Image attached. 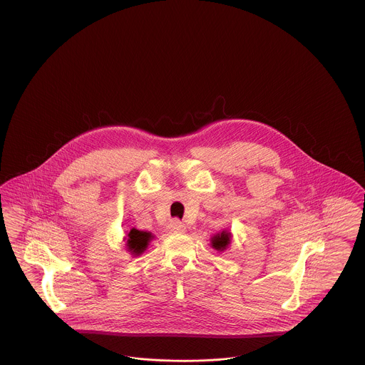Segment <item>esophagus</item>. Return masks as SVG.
Returning a JSON list of instances; mask_svg holds the SVG:
<instances>
[{
  "mask_svg": "<svg viewBox=\"0 0 365 365\" xmlns=\"http://www.w3.org/2000/svg\"><path fill=\"white\" fill-rule=\"evenodd\" d=\"M170 230H171L173 232H185V231H186V226H185L182 222H179L178 219H174V220H171V223H170Z\"/></svg>",
  "mask_w": 365,
  "mask_h": 365,
  "instance_id": "esophagus-1",
  "label": "esophagus"
}]
</instances>
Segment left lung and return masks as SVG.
Here are the masks:
<instances>
[{"label":"left lung","mask_w":365,"mask_h":365,"mask_svg":"<svg viewBox=\"0 0 365 365\" xmlns=\"http://www.w3.org/2000/svg\"><path fill=\"white\" fill-rule=\"evenodd\" d=\"M231 241V232L230 231H223L220 234H216L213 238H212V247L216 249L217 252H223L226 250Z\"/></svg>","instance_id":"8db88e82"}]
</instances>
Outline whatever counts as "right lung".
I'll return each instance as SVG.
<instances>
[{
    "label": "right lung",
    "instance_id": "right-lung-1",
    "mask_svg": "<svg viewBox=\"0 0 365 365\" xmlns=\"http://www.w3.org/2000/svg\"><path fill=\"white\" fill-rule=\"evenodd\" d=\"M127 250L133 255V256H139L142 255L149 242L153 240V235L152 232H148V231H139L137 228H131L128 235H127Z\"/></svg>",
    "mask_w": 365,
    "mask_h": 365
}]
</instances>
